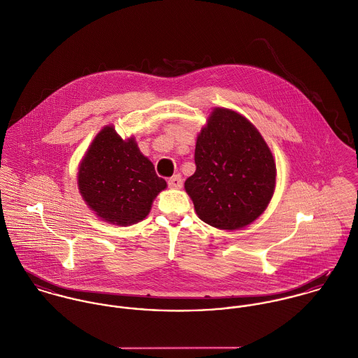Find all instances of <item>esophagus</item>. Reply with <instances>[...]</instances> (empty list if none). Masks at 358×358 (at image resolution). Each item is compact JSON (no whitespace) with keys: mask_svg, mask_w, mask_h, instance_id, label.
<instances>
[{"mask_svg":"<svg viewBox=\"0 0 358 358\" xmlns=\"http://www.w3.org/2000/svg\"><path fill=\"white\" fill-rule=\"evenodd\" d=\"M167 182H169V185H170L171 188H176V189H178V188L182 187V178H181L180 174H174L173 177L169 178Z\"/></svg>","mask_w":358,"mask_h":358,"instance_id":"esophagus-1","label":"esophagus"}]
</instances>
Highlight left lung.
<instances>
[{"label":"left lung","instance_id":"obj_1","mask_svg":"<svg viewBox=\"0 0 358 358\" xmlns=\"http://www.w3.org/2000/svg\"><path fill=\"white\" fill-rule=\"evenodd\" d=\"M196 171L185 191L206 224L235 231L255 221L276 185V163L257 127L236 111L214 108L200 130Z\"/></svg>","mask_w":358,"mask_h":358}]
</instances>
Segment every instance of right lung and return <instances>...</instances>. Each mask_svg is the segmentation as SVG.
<instances>
[{
	"mask_svg": "<svg viewBox=\"0 0 358 358\" xmlns=\"http://www.w3.org/2000/svg\"><path fill=\"white\" fill-rule=\"evenodd\" d=\"M166 187L134 138L122 140L114 126L100 130L78 169V188L89 208L120 227L143 221Z\"/></svg>",
	"mask_w": 358,
	"mask_h": 358,
	"instance_id": "obj_1",
	"label": "right lung"
}]
</instances>
